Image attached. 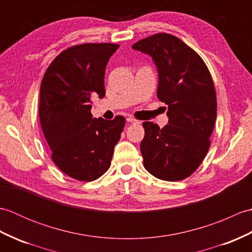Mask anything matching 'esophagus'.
Instances as JSON below:
<instances>
[{
  "label": "esophagus",
  "instance_id": "1",
  "mask_svg": "<svg viewBox=\"0 0 252 252\" xmlns=\"http://www.w3.org/2000/svg\"><path fill=\"white\" fill-rule=\"evenodd\" d=\"M126 121L130 122V123H133V125H138V123H140V121L136 120L135 118H133V117H127Z\"/></svg>",
  "mask_w": 252,
  "mask_h": 252
}]
</instances>
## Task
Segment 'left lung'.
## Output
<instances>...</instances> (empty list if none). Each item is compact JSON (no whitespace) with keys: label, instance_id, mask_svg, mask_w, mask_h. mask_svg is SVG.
Masks as SVG:
<instances>
[{"label":"left lung","instance_id":"obj_1","mask_svg":"<svg viewBox=\"0 0 252 252\" xmlns=\"http://www.w3.org/2000/svg\"><path fill=\"white\" fill-rule=\"evenodd\" d=\"M132 47L153 57L159 73L157 96L168 105L169 123L162 129L143 122L144 167L160 180H184L198 169L210 147L217 118L211 73L202 58L172 34H153Z\"/></svg>","mask_w":252,"mask_h":252}]
</instances>
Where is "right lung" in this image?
Instances as JSON below:
<instances>
[{
    "instance_id": "obj_1",
    "label": "right lung",
    "mask_w": 252,
    "mask_h": 252,
    "mask_svg": "<svg viewBox=\"0 0 252 252\" xmlns=\"http://www.w3.org/2000/svg\"><path fill=\"white\" fill-rule=\"evenodd\" d=\"M119 44L84 43L63 51L46 69L39 116L51 157L70 178L91 182L109 169L126 119L93 118L92 97L105 96V69Z\"/></svg>"
}]
</instances>
